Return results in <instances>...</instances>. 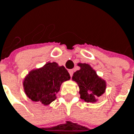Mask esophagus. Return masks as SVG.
Instances as JSON below:
<instances>
[{
	"mask_svg": "<svg viewBox=\"0 0 134 134\" xmlns=\"http://www.w3.org/2000/svg\"><path fill=\"white\" fill-rule=\"evenodd\" d=\"M69 72L70 76L72 77V75H73V70H72V69H69Z\"/></svg>",
	"mask_w": 134,
	"mask_h": 134,
	"instance_id": "34e87169",
	"label": "esophagus"
}]
</instances>
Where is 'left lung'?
<instances>
[{
  "instance_id": "obj_1",
  "label": "left lung",
  "mask_w": 134,
  "mask_h": 134,
  "mask_svg": "<svg viewBox=\"0 0 134 134\" xmlns=\"http://www.w3.org/2000/svg\"><path fill=\"white\" fill-rule=\"evenodd\" d=\"M80 68L73 73L72 80L80 89V98L87 103H95L106 91V81L97 74V72L87 63H78Z\"/></svg>"
}]
</instances>
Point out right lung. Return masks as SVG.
Instances as JSON below:
<instances>
[{
	"instance_id": "add662e5",
	"label": "right lung",
	"mask_w": 134,
	"mask_h": 134,
	"mask_svg": "<svg viewBox=\"0 0 134 134\" xmlns=\"http://www.w3.org/2000/svg\"><path fill=\"white\" fill-rule=\"evenodd\" d=\"M69 80L70 75L65 68L53 62L30 71L23 85L26 95L30 100L47 106L56 99L62 83Z\"/></svg>"
}]
</instances>
